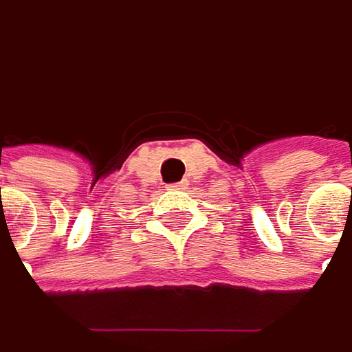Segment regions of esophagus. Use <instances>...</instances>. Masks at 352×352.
Here are the masks:
<instances>
[{
  "label": "esophagus",
  "instance_id": "1",
  "mask_svg": "<svg viewBox=\"0 0 352 352\" xmlns=\"http://www.w3.org/2000/svg\"><path fill=\"white\" fill-rule=\"evenodd\" d=\"M186 180H182V182H174V184H168V190H182V188H186Z\"/></svg>",
  "mask_w": 352,
  "mask_h": 352
}]
</instances>
